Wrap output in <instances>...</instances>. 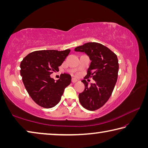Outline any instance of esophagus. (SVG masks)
Instances as JSON below:
<instances>
[{"label":"esophagus","mask_w":148,"mask_h":148,"mask_svg":"<svg viewBox=\"0 0 148 148\" xmlns=\"http://www.w3.org/2000/svg\"><path fill=\"white\" fill-rule=\"evenodd\" d=\"M77 82V80L76 79V78H72V83H76V82Z\"/></svg>","instance_id":"1"}]
</instances>
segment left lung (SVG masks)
Wrapping results in <instances>:
<instances>
[{
	"label": "left lung",
	"mask_w": 148,
	"mask_h": 148,
	"mask_svg": "<svg viewBox=\"0 0 148 148\" xmlns=\"http://www.w3.org/2000/svg\"><path fill=\"white\" fill-rule=\"evenodd\" d=\"M74 50L85 52L91 61L87 75L82 81L85 89L79 94V102L90 111L98 110L110 99L117 82L119 71L117 56L97 42H88L76 47ZM89 78H92L95 83L88 86L86 79Z\"/></svg>",
	"instance_id": "8db88e82"
}]
</instances>
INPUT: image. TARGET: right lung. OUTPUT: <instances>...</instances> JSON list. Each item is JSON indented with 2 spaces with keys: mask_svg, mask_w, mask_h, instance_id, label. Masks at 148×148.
I'll return each instance as SVG.
<instances>
[{
  "mask_svg": "<svg viewBox=\"0 0 148 148\" xmlns=\"http://www.w3.org/2000/svg\"><path fill=\"white\" fill-rule=\"evenodd\" d=\"M71 49L64 51L41 50L31 52L20 64V74L27 91L32 99L45 108L54 107L61 101L64 90L71 83V76L61 74L55 81L50 77L58 72L59 66L68 56Z\"/></svg>",
  "mask_w": 148,
  "mask_h": 148,
  "instance_id": "add662e5",
  "label": "right lung"
}]
</instances>
